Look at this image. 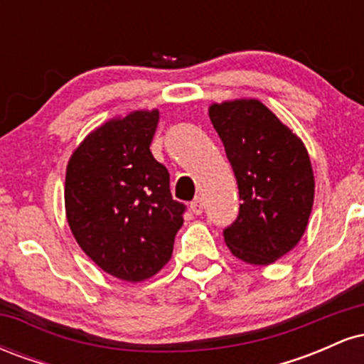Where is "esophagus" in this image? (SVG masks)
<instances>
[{"instance_id":"obj_1","label":"esophagus","mask_w":364,"mask_h":364,"mask_svg":"<svg viewBox=\"0 0 364 364\" xmlns=\"http://www.w3.org/2000/svg\"><path fill=\"white\" fill-rule=\"evenodd\" d=\"M190 208H191V212H193L195 215H200L203 212V200L202 198H195L193 202L190 203Z\"/></svg>"}]
</instances>
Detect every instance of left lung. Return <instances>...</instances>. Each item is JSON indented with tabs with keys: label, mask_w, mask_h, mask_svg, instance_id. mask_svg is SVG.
Listing matches in <instances>:
<instances>
[{
	"label": "left lung",
	"mask_w": 364,
	"mask_h": 364,
	"mask_svg": "<svg viewBox=\"0 0 364 364\" xmlns=\"http://www.w3.org/2000/svg\"><path fill=\"white\" fill-rule=\"evenodd\" d=\"M240 190V215L224 229L235 257L270 265L289 253L306 231L315 176L303 140L258 99L208 107Z\"/></svg>",
	"instance_id": "8db88e82"
}]
</instances>
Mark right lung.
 <instances>
[{
    "mask_svg": "<svg viewBox=\"0 0 364 364\" xmlns=\"http://www.w3.org/2000/svg\"><path fill=\"white\" fill-rule=\"evenodd\" d=\"M159 111L140 109L95 128L66 166L65 210L72 235L106 274L154 277L171 260L185 205L150 152Z\"/></svg>",
    "mask_w": 364,
    "mask_h": 364,
    "instance_id": "right-lung-1",
    "label": "right lung"
}]
</instances>
